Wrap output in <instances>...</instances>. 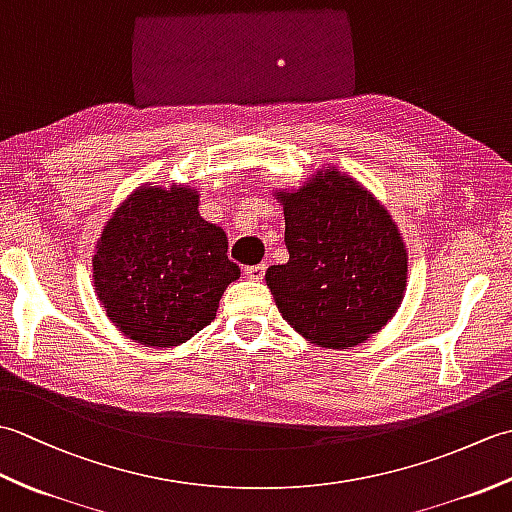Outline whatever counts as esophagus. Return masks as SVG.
Listing matches in <instances>:
<instances>
[{
  "label": "esophagus",
  "instance_id": "esophagus-1",
  "mask_svg": "<svg viewBox=\"0 0 512 512\" xmlns=\"http://www.w3.org/2000/svg\"><path fill=\"white\" fill-rule=\"evenodd\" d=\"M264 273H266V264L248 266V268L244 270V275H246L248 279H253V281H259V279H264Z\"/></svg>",
  "mask_w": 512,
  "mask_h": 512
}]
</instances>
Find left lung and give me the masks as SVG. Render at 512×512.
I'll return each mask as SVG.
<instances>
[{
    "label": "left lung",
    "instance_id": "1",
    "mask_svg": "<svg viewBox=\"0 0 512 512\" xmlns=\"http://www.w3.org/2000/svg\"><path fill=\"white\" fill-rule=\"evenodd\" d=\"M290 259L266 286L292 328L321 347H352L394 317L407 250L391 215L336 169L281 193Z\"/></svg>",
    "mask_w": 512,
    "mask_h": 512
}]
</instances>
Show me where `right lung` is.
<instances>
[{
    "label": "right lung",
    "mask_w": 512,
    "mask_h": 512,
    "mask_svg": "<svg viewBox=\"0 0 512 512\" xmlns=\"http://www.w3.org/2000/svg\"><path fill=\"white\" fill-rule=\"evenodd\" d=\"M226 250V233L198 213V191L145 187L103 228L94 286L129 339L180 345L215 319L226 286L239 277Z\"/></svg>",
    "instance_id": "add662e5"
}]
</instances>
